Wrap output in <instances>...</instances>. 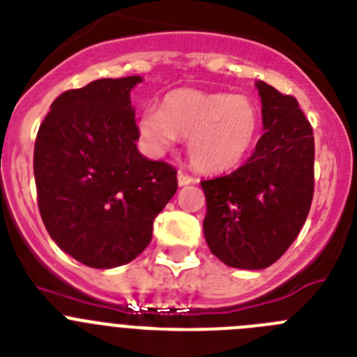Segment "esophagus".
Returning <instances> with one entry per match:
<instances>
[{
  "label": "esophagus",
  "instance_id": "1",
  "mask_svg": "<svg viewBox=\"0 0 357 357\" xmlns=\"http://www.w3.org/2000/svg\"><path fill=\"white\" fill-rule=\"evenodd\" d=\"M195 178L191 175L184 172H178V185H188V184H193Z\"/></svg>",
  "mask_w": 357,
  "mask_h": 357
}]
</instances>
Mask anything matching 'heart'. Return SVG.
Masks as SVG:
<instances>
[{
	"label": "heart",
	"mask_w": 357,
	"mask_h": 357,
	"mask_svg": "<svg viewBox=\"0 0 357 357\" xmlns=\"http://www.w3.org/2000/svg\"><path fill=\"white\" fill-rule=\"evenodd\" d=\"M261 116L250 98L198 89H175L160 110L139 118V134L155 153L188 137V155L198 172L222 173L248 155L259 135Z\"/></svg>",
	"instance_id": "b5f03b06"
}]
</instances>
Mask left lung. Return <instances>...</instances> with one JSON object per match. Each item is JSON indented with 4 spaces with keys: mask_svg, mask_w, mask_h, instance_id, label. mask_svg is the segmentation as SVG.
Here are the masks:
<instances>
[{
    "mask_svg": "<svg viewBox=\"0 0 357 357\" xmlns=\"http://www.w3.org/2000/svg\"><path fill=\"white\" fill-rule=\"evenodd\" d=\"M259 91L264 134L247 162L202 181L204 234L227 266L261 270L275 263L305 223L314 191V137L298 102L266 82Z\"/></svg>",
    "mask_w": 357,
    "mask_h": 357,
    "instance_id": "1",
    "label": "left lung"
}]
</instances>
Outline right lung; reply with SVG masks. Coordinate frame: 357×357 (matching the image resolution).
I'll return each mask as SVG.
<instances>
[{
  "label": "right lung",
  "instance_id": "1",
  "mask_svg": "<svg viewBox=\"0 0 357 357\" xmlns=\"http://www.w3.org/2000/svg\"><path fill=\"white\" fill-rule=\"evenodd\" d=\"M141 77L100 78L52 103L33 150L37 204L53 241L91 268L135 259L176 191V169L135 146L130 91Z\"/></svg>",
  "mask_w": 357,
  "mask_h": 357
}]
</instances>
